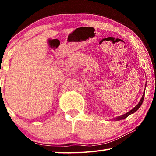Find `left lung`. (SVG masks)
Returning a JSON list of instances; mask_svg holds the SVG:
<instances>
[{"instance_id":"1","label":"left lung","mask_w":156,"mask_h":156,"mask_svg":"<svg viewBox=\"0 0 156 156\" xmlns=\"http://www.w3.org/2000/svg\"><path fill=\"white\" fill-rule=\"evenodd\" d=\"M144 96H145V91H144V94H143V96H142L141 99H140V101L138 102V104L135 106V107L133 108V109H131V111H129V112L126 113L125 114L121 115V116H117V117H116V118H114V119H112V120H114V121L122 120V119H124L126 118V117L129 116V115H131L132 114H133V113H135L136 111H137L138 108L140 107V106H141V104H142L143 101H144Z\"/></svg>"}]
</instances>
